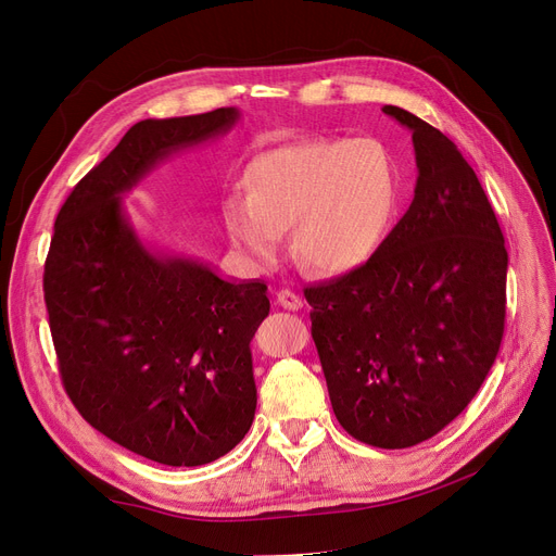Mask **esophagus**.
<instances>
[{"instance_id":"obj_1","label":"esophagus","mask_w":556,"mask_h":556,"mask_svg":"<svg viewBox=\"0 0 556 556\" xmlns=\"http://www.w3.org/2000/svg\"><path fill=\"white\" fill-rule=\"evenodd\" d=\"M277 302H279L283 308H288V311H300V308L304 306L302 298L295 293V290H290V288L277 290Z\"/></svg>"}]
</instances>
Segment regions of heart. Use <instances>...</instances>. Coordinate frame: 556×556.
<instances>
[{"label":"heart","mask_w":556,"mask_h":556,"mask_svg":"<svg viewBox=\"0 0 556 556\" xmlns=\"http://www.w3.org/2000/svg\"><path fill=\"white\" fill-rule=\"evenodd\" d=\"M245 195L223 202V223L241 254L273 263L281 231L319 275L361 268L392 225L399 185L388 151L374 139H304L256 155L243 170Z\"/></svg>","instance_id":"b5f03b06"}]
</instances>
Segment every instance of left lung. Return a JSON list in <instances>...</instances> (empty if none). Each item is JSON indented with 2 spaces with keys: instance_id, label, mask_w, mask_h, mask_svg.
<instances>
[{
  "instance_id": "8db88e82",
  "label": "left lung",
  "mask_w": 556,
  "mask_h": 556,
  "mask_svg": "<svg viewBox=\"0 0 556 556\" xmlns=\"http://www.w3.org/2000/svg\"><path fill=\"white\" fill-rule=\"evenodd\" d=\"M383 112L413 130L415 200L367 263L304 298L340 426L363 444L407 448L471 403L498 356L507 250L457 146L413 112Z\"/></svg>"
}]
</instances>
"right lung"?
Instances as JSON below:
<instances>
[{"instance_id":"add662e5","label":"right lung","mask_w":556,"mask_h":556,"mask_svg":"<svg viewBox=\"0 0 556 556\" xmlns=\"http://www.w3.org/2000/svg\"><path fill=\"white\" fill-rule=\"evenodd\" d=\"M237 108L135 124L67 195L45 261V304L67 396L108 440L160 464H210L252 426L250 340L270 313L263 281L157 254L122 193L166 155L214 139Z\"/></svg>"}]
</instances>
